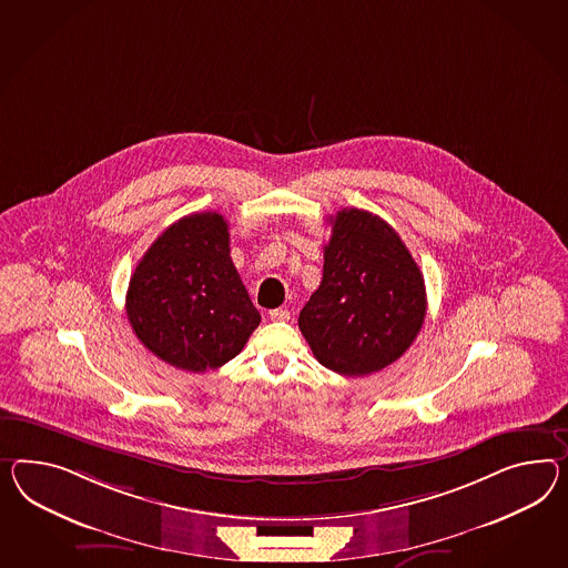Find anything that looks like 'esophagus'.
Masks as SVG:
<instances>
[{
  "label": "esophagus",
  "instance_id": "esophagus-1",
  "mask_svg": "<svg viewBox=\"0 0 568 568\" xmlns=\"http://www.w3.org/2000/svg\"><path fill=\"white\" fill-rule=\"evenodd\" d=\"M270 320L288 321L291 320V311H288V308H272V311H270Z\"/></svg>",
  "mask_w": 568,
  "mask_h": 568
}]
</instances>
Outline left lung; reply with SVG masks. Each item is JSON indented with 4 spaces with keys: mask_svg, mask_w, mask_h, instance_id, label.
<instances>
[{
    "mask_svg": "<svg viewBox=\"0 0 568 568\" xmlns=\"http://www.w3.org/2000/svg\"><path fill=\"white\" fill-rule=\"evenodd\" d=\"M323 247V280L298 327L325 368L364 377L397 361L426 315L420 267L404 241L375 214L344 207Z\"/></svg>",
    "mask_w": 568,
    "mask_h": 568,
    "instance_id": "left-lung-1",
    "label": "left lung"
}]
</instances>
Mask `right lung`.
<instances>
[{
	"instance_id": "right-lung-1",
	"label": "right lung",
	"mask_w": 568,
	"mask_h": 568,
	"mask_svg": "<svg viewBox=\"0 0 568 568\" xmlns=\"http://www.w3.org/2000/svg\"><path fill=\"white\" fill-rule=\"evenodd\" d=\"M219 212L176 220L140 260L125 296L138 339L161 361L205 373L233 361L262 315L231 260Z\"/></svg>"
}]
</instances>
